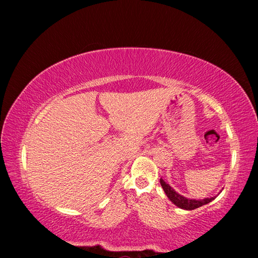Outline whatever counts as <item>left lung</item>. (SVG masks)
I'll use <instances>...</instances> for the list:
<instances>
[{
  "instance_id": "obj_1",
  "label": "left lung",
  "mask_w": 258,
  "mask_h": 258,
  "mask_svg": "<svg viewBox=\"0 0 258 258\" xmlns=\"http://www.w3.org/2000/svg\"><path fill=\"white\" fill-rule=\"evenodd\" d=\"M160 184L161 187H163L166 196H167L168 199L171 200V202L177 206L178 208H182V209H185V211H192V209H196V208H199L204 206V205H206L208 203H211L212 200L215 199V197H212V198H205V199H189V198H185L183 197L182 195L177 194V192L173 189V187L167 184L163 178H160Z\"/></svg>"
}]
</instances>
